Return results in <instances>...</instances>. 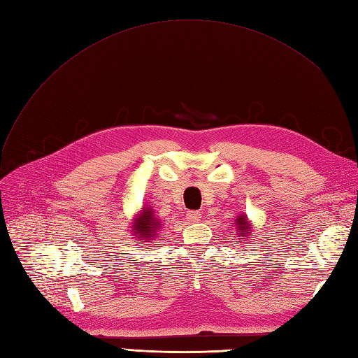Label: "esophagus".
Segmentation results:
<instances>
[{
  "label": "esophagus",
  "mask_w": 358,
  "mask_h": 358,
  "mask_svg": "<svg viewBox=\"0 0 358 358\" xmlns=\"http://www.w3.org/2000/svg\"><path fill=\"white\" fill-rule=\"evenodd\" d=\"M187 220L188 222H199L201 220V213L197 210H189L187 213Z\"/></svg>",
  "instance_id": "obj_1"
}]
</instances>
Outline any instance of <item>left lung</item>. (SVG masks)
<instances>
[{"mask_svg": "<svg viewBox=\"0 0 358 358\" xmlns=\"http://www.w3.org/2000/svg\"><path fill=\"white\" fill-rule=\"evenodd\" d=\"M236 227H237V234H239L241 242H245V239H248L249 233H251V227H249V221L246 220L245 215L237 216Z\"/></svg>", "mask_w": 358, "mask_h": 358, "instance_id": "8db88e82", "label": "left lung"}]
</instances>
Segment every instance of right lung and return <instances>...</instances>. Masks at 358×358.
Returning a JSON list of instances; mask_svg holds the SVG:
<instances>
[{
  "label": "right lung",
  "mask_w": 358,
  "mask_h": 358,
  "mask_svg": "<svg viewBox=\"0 0 358 358\" xmlns=\"http://www.w3.org/2000/svg\"><path fill=\"white\" fill-rule=\"evenodd\" d=\"M159 221L150 208H145L137 218L133 220V233L137 241H152L157 236Z\"/></svg>",
  "instance_id": "right-lung-1"
}]
</instances>
